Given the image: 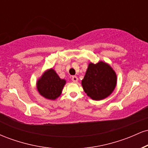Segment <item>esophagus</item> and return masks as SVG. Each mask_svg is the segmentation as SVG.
I'll return each mask as SVG.
<instances>
[{"instance_id":"1","label":"esophagus","mask_w":148,"mask_h":148,"mask_svg":"<svg viewBox=\"0 0 148 148\" xmlns=\"http://www.w3.org/2000/svg\"><path fill=\"white\" fill-rule=\"evenodd\" d=\"M72 81H73V82H74V83L77 82V81H78V78L76 77V76H73V77L72 78Z\"/></svg>"}]
</instances>
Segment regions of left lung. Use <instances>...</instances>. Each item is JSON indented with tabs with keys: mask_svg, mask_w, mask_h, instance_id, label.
<instances>
[{
	"mask_svg": "<svg viewBox=\"0 0 148 148\" xmlns=\"http://www.w3.org/2000/svg\"><path fill=\"white\" fill-rule=\"evenodd\" d=\"M116 74L105 62L90 63L82 80L85 92L94 100H101L111 94L116 86Z\"/></svg>",
	"mask_w": 148,
	"mask_h": 148,
	"instance_id": "left-lung-1",
	"label": "left lung"
}]
</instances>
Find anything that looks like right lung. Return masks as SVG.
I'll list each match as a JSON object with an SVG mask.
<instances>
[{
  "label": "right lung",
  "instance_id": "right-lung-1",
  "mask_svg": "<svg viewBox=\"0 0 148 148\" xmlns=\"http://www.w3.org/2000/svg\"><path fill=\"white\" fill-rule=\"evenodd\" d=\"M65 82V80L61 79L55 71L51 69L38 80L37 90L47 99L53 100L60 95Z\"/></svg>",
  "mask_w": 148,
  "mask_h": 148
}]
</instances>
